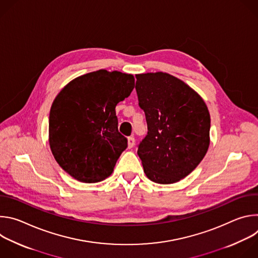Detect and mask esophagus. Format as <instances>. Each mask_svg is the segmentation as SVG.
<instances>
[{
  "instance_id": "esophagus-1",
  "label": "esophagus",
  "mask_w": 258,
  "mask_h": 258,
  "mask_svg": "<svg viewBox=\"0 0 258 258\" xmlns=\"http://www.w3.org/2000/svg\"><path fill=\"white\" fill-rule=\"evenodd\" d=\"M134 146H135V138L134 137H130L127 139V147H128V149L133 148Z\"/></svg>"
}]
</instances>
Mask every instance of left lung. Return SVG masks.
I'll return each mask as SVG.
<instances>
[{"label":"left lung","mask_w":258,"mask_h":258,"mask_svg":"<svg viewBox=\"0 0 258 258\" xmlns=\"http://www.w3.org/2000/svg\"><path fill=\"white\" fill-rule=\"evenodd\" d=\"M136 79L148 126L138 147L144 171L154 182H176L198 166L208 150V108L192 88L168 73H142Z\"/></svg>","instance_id":"1"}]
</instances>
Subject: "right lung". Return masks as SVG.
I'll use <instances>...</instances> for the list:
<instances>
[{
  "mask_svg": "<svg viewBox=\"0 0 258 258\" xmlns=\"http://www.w3.org/2000/svg\"><path fill=\"white\" fill-rule=\"evenodd\" d=\"M135 87L132 75L100 69L68 83L49 116V143L58 164L73 178L98 182L112 173L127 140L118 132L115 107Z\"/></svg>",
  "mask_w": 258,
  "mask_h": 258,
  "instance_id": "add662e5",
  "label": "right lung"
}]
</instances>
